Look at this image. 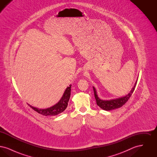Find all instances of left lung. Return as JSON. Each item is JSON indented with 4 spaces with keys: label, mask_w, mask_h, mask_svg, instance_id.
<instances>
[{
    "label": "left lung",
    "mask_w": 157,
    "mask_h": 157,
    "mask_svg": "<svg viewBox=\"0 0 157 157\" xmlns=\"http://www.w3.org/2000/svg\"><path fill=\"white\" fill-rule=\"evenodd\" d=\"M136 83H137V81L135 82V84L134 86L132 88V90H131V92L125 97L115 99H112L110 101H104V100H102L100 98H99V97H98L95 88L94 87H93L94 92V95H95L96 101H97V104L101 108H102V109L105 110V111H110V110L117 109V108H118L122 106L128 101V99H129V98L131 97L132 93L134 92Z\"/></svg>",
    "instance_id": "left-lung-1"
}]
</instances>
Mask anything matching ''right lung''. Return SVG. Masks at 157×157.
<instances>
[{
    "label": "right lung",
    "mask_w": 157,
    "mask_h": 157,
    "mask_svg": "<svg viewBox=\"0 0 157 157\" xmlns=\"http://www.w3.org/2000/svg\"><path fill=\"white\" fill-rule=\"evenodd\" d=\"M71 85L68 86L65 90L63 96L60 99L58 103L53 105L52 107L46 109H39L37 108L33 107L29 104L28 105L32 108L34 111L37 113L44 115V116H55L63 112L67 107V104L71 96Z\"/></svg>",
    "instance_id": "obj_1"
}]
</instances>
